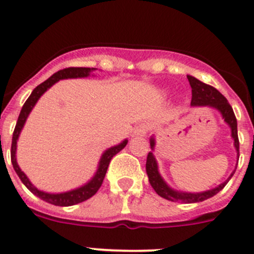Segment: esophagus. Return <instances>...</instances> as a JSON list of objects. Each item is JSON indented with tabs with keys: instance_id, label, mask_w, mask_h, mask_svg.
<instances>
[{
	"instance_id": "obj_1",
	"label": "esophagus",
	"mask_w": 254,
	"mask_h": 254,
	"mask_svg": "<svg viewBox=\"0 0 254 254\" xmlns=\"http://www.w3.org/2000/svg\"><path fill=\"white\" fill-rule=\"evenodd\" d=\"M148 131V127L146 124H141L139 127H136L132 131V136L134 137H143Z\"/></svg>"
}]
</instances>
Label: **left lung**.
I'll list each match as a JSON object with an SVG mask.
<instances>
[{
	"label": "left lung",
	"mask_w": 254,
	"mask_h": 254,
	"mask_svg": "<svg viewBox=\"0 0 254 254\" xmlns=\"http://www.w3.org/2000/svg\"><path fill=\"white\" fill-rule=\"evenodd\" d=\"M188 77L189 84L191 87V107H209V108L215 109L221 114L222 119L225 120L227 125L231 129V137L234 139V146L236 148L237 152V160L240 157V142H238V135H237V120L235 117V113L232 111V107L230 106V103L227 102V99L217 91L214 87L209 86V84L203 83L201 81H199L198 78L193 77V76H187ZM150 146L151 150L147 155V160H146V173H147L148 182H150L151 187L155 189L156 193L158 194L162 198L167 199L170 201H175V203H199V201H204L206 199L211 198V196L216 195L222 188L227 184V182L231 179V177L234 176V172L231 173V176L226 179L225 182H222L220 186L215 187V188L209 189V190L200 191V193H188V191H181L176 190V189L171 188L167 183L165 182V179L162 178V176L158 172V165L157 161H156L155 155H153V151H155L156 146V140L155 137H151L150 139Z\"/></svg>",
	"instance_id": "1"
}]
</instances>
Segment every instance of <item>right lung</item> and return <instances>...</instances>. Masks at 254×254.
Returning <instances> with one entry per match:
<instances>
[{
    "instance_id": "1",
    "label": "right lung",
    "mask_w": 254,
    "mask_h": 254,
    "mask_svg": "<svg viewBox=\"0 0 254 254\" xmlns=\"http://www.w3.org/2000/svg\"><path fill=\"white\" fill-rule=\"evenodd\" d=\"M97 68L94 67H67L64 68V70L58 71V72L54 73L53 76H50L47 81H44L43 83H40L39 86L35 87L33 89L32 94L29 96V98L25 101L24 106L22 107V111L19 113V117H18L16 127H14L13 131V137H12V146H11V161L12 165H13L14 171L18 175V177L20 178L22 183L32 191L34 195H37L38 198H40L42 200L47 201L49 204H53V205H58V206H71L75 205V204L82 203V201L87 200L91 196H93L94 194L97 193L99 188H101L102 183H103V179L106 177L107 170H108V166L111 160L113 158V156L117 155L119 151H122L123 148L127 146V140L125 139L124 141H122L118 145L112 146L109 147L108 150H106L102 155L101 160H99L98 163V168H97L96 173L94 176L87 182L86 184L83 186L78 187V188L72 189V190L68 191H64V193H47V191H43L40 189H38L37 187H34L32 184V182L29 181L25 173L23 172L22 170L19 168L17 163V157H16V152H17V141L18 137H19L20 131H22L23 127H24L25 122H27L28 115L30 114L32 109L34 108V106L37 104V102L39 101L40 97L50 88L53 84H55L56 82L60 81V79H67V78H82V77H88L93 71H96Z\"/></svg>"
}]
</instances>
